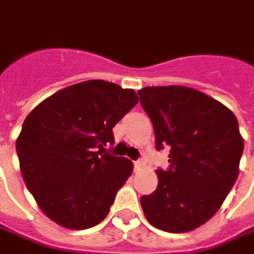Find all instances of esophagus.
Returning a JSON list of instances; mask_svg holds the SVG:
<instances>
[{
  "instance_id": "esophagus-1",
  "label": "esophagus",
  "mask_w": 254,
  "mask_h": 254,
  "mask_svg": "<svg viewBox=\"0 0 254 254\" xmlns=\"http://www.w3.org/2000/svg\"><path fill=\"white\" fill-rule=\"evenodd\" d=\"M133 165H135V168H139V166L142 165V160H140V159L133 160Z\"/></svg>"
}]
</instances>
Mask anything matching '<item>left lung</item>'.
I'll use <instances>...</instances> for the list:
<instances>
[{"label":"left lung","mask_w":254,"mask_h":254,"mask_svg":"<svg viewBox=\"0 0 254 254\" xmlns=\"http://www.w3.org/2000/svg\"><path fill=\"white\" fill-rule=\"evenodd\" d=\"M138 94L156 149H169V168L156 171V190L140 197L143 213L156 229L190 232L215 215L236 182L243 153L236 116L186 86H146Z\"/></svg>","instance_id":"obj_1"}]
</instances>
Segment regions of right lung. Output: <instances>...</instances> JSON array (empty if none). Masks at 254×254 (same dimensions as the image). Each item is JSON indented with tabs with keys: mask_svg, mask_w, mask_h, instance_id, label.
<instances>
[{
	"mask_svg": "<svg viewBox=\"0 0 254 254\" xmlns=\"http://www.w3.org/2000/svg\"><path fill=\"white\" fill-rule=\"evenodd\" d=\"M138 104L133 89L101 79L64 88L25 118L17 139L28 190L55 223L73 230L101 223L133 165L109 155L112 127Z\"/></svg>",
	"mask_w": 254,
	"mask_h": 254,
	"instance_id": "obj_1",
	"label": "right lung"
}]
</instances>
